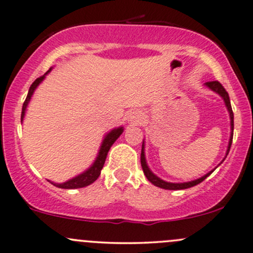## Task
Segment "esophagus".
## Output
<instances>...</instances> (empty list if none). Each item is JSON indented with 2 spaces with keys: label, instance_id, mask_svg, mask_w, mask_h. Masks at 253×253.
I'll return each instance as SVG.
<instances>
[{
  "label": "esophagus",
  "instance_id": "obj_1",
  "mask_svg": "<svg viewBox=\"0 0 253 253\" xmlns=\"http://www.w3.org/2000/svg\"><path fill=\"white\" fill-rule=\"evenodd\" d=\"M128 121H130L132 124H136V125H140L144 121V114L139 110H135V112H130L128 114Z\"/></svg>",
  "mask_w": 253,
  "mask_h": 253
}]
</instances>
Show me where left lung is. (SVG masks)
I'll use <instances>...</instances> for the list:
<instances>
[{"instance_id":"obj_1","label":"left lung","mask_w":253,"mask_h":253,"mask_svg":"<svg viewBox=\"0 0 253 253\" xmlns=\"http://www.w3.org/2000/svg\"><path fill=\"white\" fill-rule=\"evenodd\" d=\"M206 85L208 86V88L213 90V91H215L216 94H219L220 96L223 98V101H225V104L226 107H227V110L229 113V118H231V136H229V143H228V149H227V152H226V157H227L228 152H229V149H231V145H232V140H233V128H234V123H233V110H232V107H231V101H229V96H228V92L226 91L225 88L221 85V83L217 82V81H211V82H207L206 83ZM144 141H143V147H141V156H140V162H141V168H143V171L145 173V176H146V178L149 179V181L152 183L153 185H156V187H159V188H163V189H168V190H181V189H187V188H191L194 187V185L199 184V183H201L202 181H205L206 178H207L208 176L211 175L213 171H210V172L207 173V175L202 176L201 178H197L195 181H191V182H185V183H170V182H165L163 179H161L159 177H157L155 173L152 172L149 169V167H147L146 164V159H145V152H144ZM225 157V158H226ZM225 158H223V161H225Z\"/></svg>"}]
</instances>
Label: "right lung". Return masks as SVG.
I'll return each instance as SVG.
<instances>
[{
	"instance_id": "right-lung-1",
	"label": "right lung",
	"mask_w": 253,
	"mask_h": 253,
	"mask_svg": "<svg viewBox=\"0 0 253 253\" xmlns=\"http://www.w3.org/2000/svg\"><path fill=\"white\" fill-rule=\"evenodd\" d=\"M50 71H51V69L47 72H46L43 76L37 78V80L34 81V82L32 83V85L30 86V90H28V95H27V97H26L24 106H22L21 123H22V120H24V118H25L26 108H27L28 102H30L32 95H33V92H34V90H36L37 86L42 82L43 78H45L46 75H47ZM123 132H124L123 127H119V128H114L113 130H110L108 134L104 136L102 145H101V149H100V151H98V155L96 157V159H95L94 164H92L88 170L84 171V172L81 173V175L74 177V178L69 179V181H66L64 183L51 182L52 184L56 185V187H58V188H62V189H77V188L86 187V185L94 183L98 178V176L101 175V170H102L104 162H106L107 155H108V151L110 150L112 145L115 143V140H117L119 136L123 134Z\"/></svg>"
}]
</instances>
